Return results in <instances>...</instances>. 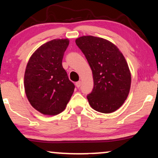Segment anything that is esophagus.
Listing matches in <instances>:
<instances>
[{"instance_id":"obj_1","label":"esophagus","mask_w":158,"mask_h":158,"mask_svg":"<svg viewBox=\"0 0 158 158\" xmlns=\"http://www.w3.org/2000/svg\"><path fill=\"white\" fill-rule=\"evenodd\" d=\"M81 85V82L80 81H77V82H76V86H77V87H78V88H79V87H80Z\"/></svg>"}]
</instances>
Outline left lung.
<instances>
[{"mask_svg": "<svg viewBox=\"0 0 158 158\" xmlns=\"http://www.w3.org/2000/svg\"><path fill=\"white\" fill-rule=\"evenodd\" d=\"M76 44L87 60L93 71L94 87L87 100L94 110L109 114L125 102L131 84V74L123 53L102 38L85 35Z\"/></svg>", "mask_w": 158, "mask_h": 158, "instance_id": "1", "label": "left lung"}]
</instances>
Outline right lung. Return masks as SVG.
I'll return each instance as SVG.
<instances>
[{"mask_svg":"<svg viewBox=\"0 0 158 158\" xmlns=\"http://www.w3.org/2000/svg\"><path fill=\"white\" fill-rule=\"evenodd\" d=\"M69 40L53 39L38 48L26 66L24 86L32 106L45 115H57L66 107L75 86L62 60Z\"/></svg>","mask_w":158,"mask_h":158,"instance_id":"1","label":"right lung"}]
</instances>
